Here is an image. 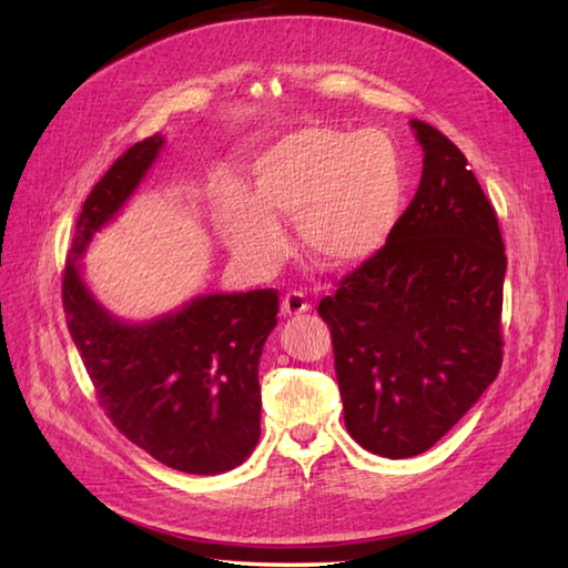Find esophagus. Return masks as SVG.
I'll use <instances>...</instances> for the list:
<instances>
[{"label":"esophagus","mask_w":568,"mask_h":568,"mask_svg":"<svg viewBox=\"0 0 568 568\" xmlns=\"http://www.w3.org/2000/svg\"><path fill=\"white\" fill-rule=\"evenodd\" d=\"M307 310H310V303H307L305 293L291 291L283 297V315L295 317V315H303V312H307Z\"/></svg>","instance_id":"34e87169"}]
</instances>
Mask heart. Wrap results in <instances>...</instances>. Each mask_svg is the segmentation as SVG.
<instances>
[{"instance_id": "heart-1", "label": "heart", "mask_w": 568, "mask_h": 568, "mask_svg": "<svg viewBox=\"0 0 568 568\" xmlns=\"http://www.w3.org/2000/svg\"><path fill=\"white\" fill-rule=\"evenodd\" d=\"M253 195L226 183L220 222L226 246L256 271L285 256L277 220H295L312 258L352 268L385 246L400 220L405 168L378 129L303 126L277 139L251 165Z\"/></svg>"}]
</instances>
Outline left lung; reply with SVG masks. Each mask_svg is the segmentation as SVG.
<instances>
[{"instance_id": "1", "label": "left lung", "mask_w": 568, "mask_h": 568, "mask_svg": "<svg viewBox=\"0 0 568 568\" xmlns=\"http://www.w3.org/2000/svg\"><path fill=\"white\" fill-rule=\"evenodd\" d=\"M425 168L385 246L322 297L344 422L364 449L407 458L462 419L503 364L505 246L466 155L419 119Z\"/></svg>"}]
</instances>
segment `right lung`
<instances>
[{
	"label": "right lung",
	"instance_id": "1",
	"mask_svg": "<svg viewBox=\"0 0 568 568\" xmlns=\"http://www.w3.org/2000/svg\"><path fill=\"white\" fill-rule=\"evenodd\" d=\"M161 146V136L134 143L84 200L63 271V310L112 425L155 462L214 476L244 464L258 444V361L277 322V291L204 295L173 315L126 324L80 277L90 239L122 210Z\"/></svg>",
	"mask_w": 568,
	"mask_h": 568
}]
</instances>
